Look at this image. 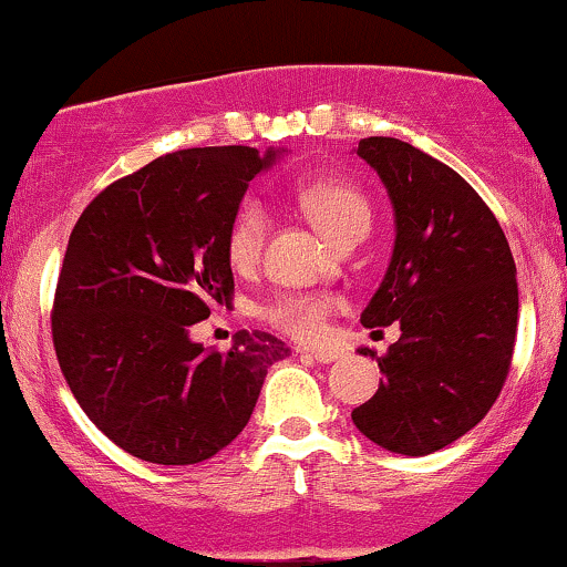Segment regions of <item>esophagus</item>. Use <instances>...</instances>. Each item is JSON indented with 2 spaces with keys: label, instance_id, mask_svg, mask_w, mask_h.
<instances>
[{
  "label": "esophagus",
  "instance_id": "esophagus-1",
  "mask_svg": "<svg viewBox=\"0 0 567 567\" xmlns=\"http://www.w3.org/2000/svg\"><path fill=\"white\" fill-rule=\"evenodd\" d=\"M301 357H309L313 361H319V364H330V361H336L340 353L338 351H309V349H298Z\"/></svg>",
  "mask_w": 567,
  "mask_h": 567
}]
</instances>
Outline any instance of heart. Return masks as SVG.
Wrapping results in <instances>:
<instances>
[{
  "label": "heart",
  "instance_id": "obj_1",
  "mask_svg": "<svg viewBox=\"0 0 567 567\" xmlns=\"http://www.w3.org/2000/svg\"><path fill=\"white\" fill-rule=\"evenodd\" d=\"M292 195L313 227L340 248L357 237H364L370 229V200L349 182L313 179L298 184ZM266 231H269V214L261 203L248 200L231 218L227 231V258L237 271H248L258 264ZM332 309H336V301L327 296H282L261 306V317L292 338L317 340L324 336L327 317Z\"/></svg>",
  "mask_w": 567,
  "mask_h": 567
}]
</instances>
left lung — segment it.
I'll use <instances>...</instances> for the list:
<instances>
[{
	"label": "left lung",
	"instance_id": "obj_1",
	"mask_svg": "<svg viewBox=\"0 0 567 567\" xmlns=\"http://www.w3.org/2000/svg\"><path fill=\"white\" fill-rule=\"evenodd\" d=\"M393 203L395 243L364 327L401 324L378 359V393L351 412L367 439L425 456L473 431L507 380L517 332V279L507 237L446 163L393 136L357 147Z\"/></svg>",
	"mask_w": 567,
	"mask_h": 567
}]
</instances>
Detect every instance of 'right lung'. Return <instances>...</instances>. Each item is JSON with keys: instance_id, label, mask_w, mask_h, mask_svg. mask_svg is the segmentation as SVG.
Segmentation results:
<instances>
[{"instance_id": "obj_1", "label": "right lung", "mask_w": 567, "mask_h": 567, "mask_svg": "<svg viewBox=\"0 0 567 567\" xmlns=\"http://www.w3.org/2000/svg\"><path fill=\"white\" fill-rule=\"evenodd\" d=\"M279 150L193 147L94 197L71 231L52 306L60 370L86 417L136 460L197 465L229 446L290 353L240 330L227 353L189 327L231 306L227 231Z\"/></svg>"}]
</instances>
